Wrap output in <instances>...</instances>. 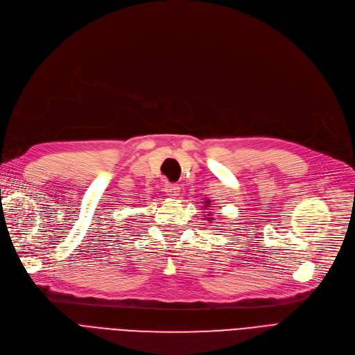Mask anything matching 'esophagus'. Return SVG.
Segmentation results:
<instances>
[{"label": "esophagus", "instance_id": "obj_1", "mask_svg": "<svg viewBox=\"0 0 355 355\" xmlns=\"http://www.w3.org/2000/svg\"><path fill=\"white\" fill-rule=\"evenodd\" d=\"M164 191H166V193L168 196L176 198L179 195V192H180V187L176 185V183H167V185L164 187Z\"/></svg>", "mask_w": 355, "mask_h": 355}]
</instances>
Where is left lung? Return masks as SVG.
<instances>
[{"instance_id": "left-lung-1", "label": "left lung", "mask_w": 355, "mask_h": 355, "mask_svg": "<svg viewBox=\"0 0 355 355\" xmlns=\"http://www.w3.org/2000/svg\"><path fill=\"white\" fill-rule=\"evenodd\" d=\"M209 205H211V202H209V200H207V201H205V208H207V207H209ZM212 220H214V218L208 217V221H212Z\"/></svg>"}]
</instances>
